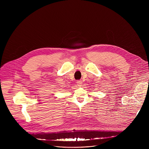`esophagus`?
<instances>
[{
  "label": "esophagus",
  "mask_w": 149,
  "mask_h": 149,
  "mask_svg": "<svg viewBox=\"0 0 149 149\" xmlns=\"http://www.w3.org/2000/svg\"><path fill=\"white\" fill-rule=\"evenodd\" d=\"M82 83V81L81 80H78V81H77V85H79H79H81Z\"/></svg>",
  "instance_id": "esophagus-1"
}]
</instances>
